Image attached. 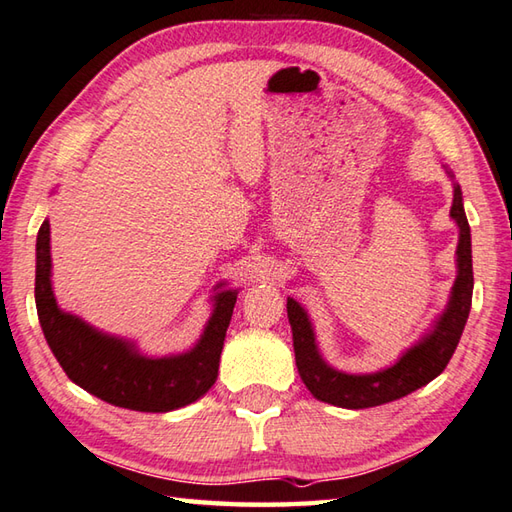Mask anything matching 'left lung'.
<instances>
[{
  "label": "left lung",
  "instance_id": "left-lung-1",
  "mask_svg": "<svg viewBox=\"0 0 512 512\" xmlns=\"http://www.w3.org/2000/svg\"><path fill=\"white\" fill-rule=\"evenodd\" d=\"M450 217L459 226L457 244V279L446 313L439 317L433 333L424 337L422 344L410 348L395 366L377 375H346L337 373L324 364L315 346V335L310 328L308 315L295 299H288V319L293 328L295 362L306 388L322 402L342 408H373L399 397H406L413 390L426 386L442 373L453 357L464 333L466 319L473 304V250H470V226L462 204V188L455 186Z\"/></svg>",
  "mask_w": 512,
  "mask_h": 512
}]
</instances>
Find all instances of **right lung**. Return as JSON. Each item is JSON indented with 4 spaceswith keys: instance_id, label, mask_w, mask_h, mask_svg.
Returning a JSON list of instances; mask_svg holds the SVG:
<instances>
[{
    "instance_id": "1",
    "label": "right lung",
    "mask_w": 512,
    "mask_h": 512,
    "mask_svg": "<svg viewBox=\"0 0 512 512\" xmlns=\"http://www.w3.org/2000/svg\"><path fill=\"white\" fill-rule=\"evenodd\" d=\"M235 302L237 290L217 295L204 337L190 353L168 359L139 357L128 344L95 333L57 308L50 288L48 219L37 233L35 304L46 342L64 373L108 404L142 413H168L202 397L217 379L219 355Z\"/></svg>"
}]
</instances>
